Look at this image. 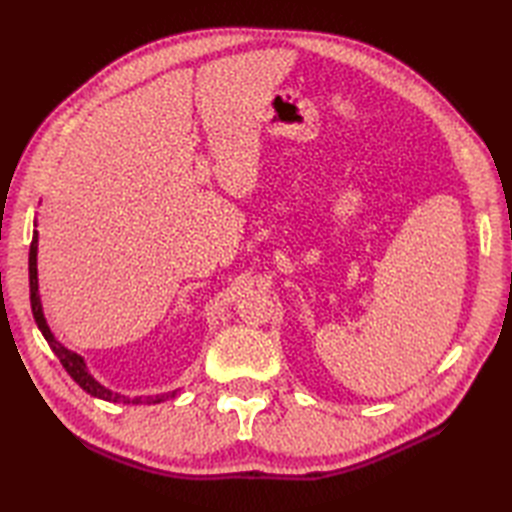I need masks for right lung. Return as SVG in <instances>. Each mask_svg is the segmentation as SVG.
<instances>
[{
    "label": "right lung",
    "mask_w": 512,
    "mask_h": 512,
    "mask_svg": "<svg viewBox=\"0 0 512 512\" xmlns=\"http://www.w3.org/2000/svg\"><path fill=\"white\" fill-rule=\"evenodd\" d=\"M36 254H38V232L34 230V239L32 245H29V301H32V312L36 318L38 329L42 331L44 339L49 342L51 350L57 354L59 363L64 365V369L72 376V380L81 386L83 391H87L89 395L100 397L104 401H115V404H160V401H166L170 397H175L177 391L173 393H166V395H156V397H126V395H119L104 389V386L94 380V376L89 374L83 356H79L76 352L68 350L61 346L57 339L53 337L49 324H46V318L42 314V303H40V294H38V269H36Z\"/></svg>",
    "instance_id": "1"
}]
</instances>
